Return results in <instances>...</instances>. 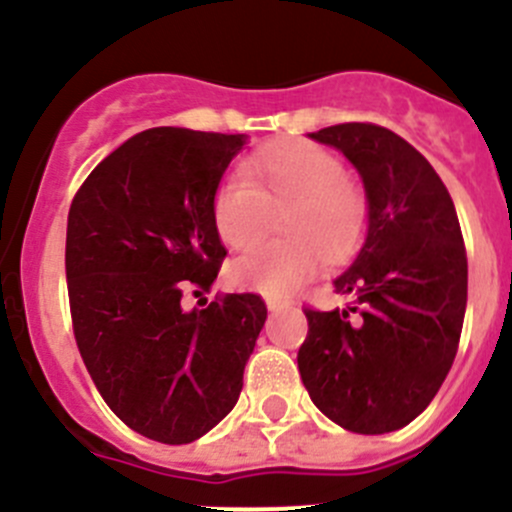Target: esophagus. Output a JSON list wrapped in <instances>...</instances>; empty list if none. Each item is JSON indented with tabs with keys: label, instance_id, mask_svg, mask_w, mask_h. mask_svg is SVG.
Wrapping results in <instances>:
<instances>
[{
	"label": "esophagus",
	"instance_id": "esophagus-1",
	"mask_svg": "<svg viewBox=\"0 0 512 512\" xmlns=\"http://www.w3.org/2000/svg\"><path fill=\"white\" fill-rule=\"evenodd\" d=\"M290 307V300H282V297H267V310L277 312V310H285Z\"/></svg>",
	"mask_w": 512,
	"mask_h": 512
}]
</instances>
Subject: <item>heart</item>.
<instances>
[{
	"mask_svg": "<svg viewBox=\"0 0 512 512\" xmlns=\"http://www.w3.org/2000/svg\"><path fill=\"white\" fill-rule=\"evenodd\" d=\"M285 240L257 247L230 267L235 285L290 295L315 272L317 255L340 262L360 247L367 227V195L345 177L337 155L305 140H287L252 157L212 197V225L232 250H252L280 212Z\"/></svg>",
	"mask_w": 512,
	"mask_h": 512,
	"instance_id": "b5f03b06",
	"label": "heart"
}]
</instances>
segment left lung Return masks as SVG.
<instances>
[{
	"mask_svg": "<svg viewBox=\"0 0 512 512\" xmlns=\"http://www.w3.org/2000/svg\"><path fill=\"white\" fill-rule=\"evenodd\" d=\"M360 172L367 232L332 285L345 310H310L297 367L312 403L340 428L382 435L413 423L458 352L468 257L448 187L395 132L347 122L310 132Z\"/></svg>",
	"mask_w": 512,
	"mask_h": 512,
	"instance_id": "8db88e82",
	"label": "left lung"
}]
</instances>
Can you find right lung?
<instances>
[{"label": "right lung", "mask_w": 512, "mask_h": 512, "mask_svg": "<svg viewBox=\"0 0 512 512\" xmlns=\"http://www.w3.org/2000/svg\"><path fill=\"white\" fill-rule=\"evenodd\" d=\"M245 145L247 135L152 127L104 157L69 207L79 355L112 413L157 443H192L235 408L267 320L252 292L182 307L227 255L212 197Z\"/></svg>", "instance_id": "add662e5"}]
</instances>
